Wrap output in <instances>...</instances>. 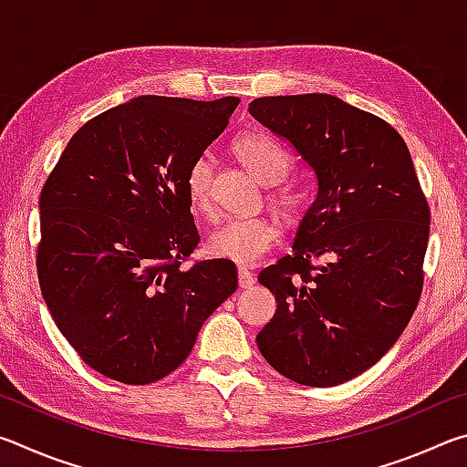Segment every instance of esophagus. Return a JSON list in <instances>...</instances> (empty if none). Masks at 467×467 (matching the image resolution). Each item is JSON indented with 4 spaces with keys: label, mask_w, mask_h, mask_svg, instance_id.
I'll list each match as a JSON object with an SVG mask.
<instances>
[{
    "label": "esophagus",
    "mask_w": 467,
    "mask_h": 467,
    "mask_svg": "<svg viewBox=\"0 0 467 467\" xmlns=\"http://www.w3.org/2000/svg\"><path fill=\"white\" fill-rule=\"evenodd\" d=\"M239 284L241 288H251L255 284V275H253L247 267H239Z\"/></svg>",
    "instance_id": "esophagus-1"
}]
</instances>
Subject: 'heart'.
I'll list each match as a JSON object with an SVG mask.
<instances>
[{
	"mask_svg": "<svg viewBox=\"0 0 467 467\" xmlns=\"http://www.w3.org/2000/svg\"><path fill=\"white\" fill-rule=\"evenodd\" d=\"M236 154L253 175L267 185L282 183L292 169V158L278 141L265 133H247L236 141ZM187 197L195 210L214 214V161L208 152L195 158L185 177ZM274 203L282 210L296 208V195L280 192L274 195ZM280 236L275 220L265 216H239L220 224L208 239V249L214 257L228 262L253 265L267 255Z\"/></svg>",
	"mask_w": 467,
	"mask_h": 467,
	"instance_id": "b5f03b06",
	"label": "heart"
}]
</instances>
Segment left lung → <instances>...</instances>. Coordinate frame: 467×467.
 Listing matches in <instances>:
<instances>
[{"label": "left lung", "mask_w": 467, "mask_h": 467, "mask_svg": "<svg viewBox=\"0 0 467 467\" xmlns=\"http://www.w3.org/2000/svg\"><path fill=\"white\" fill-rule=\"evenodd\" d=\"M249 113L317 177L292 255L257 275L278 300L259 352L295 383H346L398 342L420 298L431 210L412 156L381 117L331 94L255 99Z\"/></svg>", "instance_id": "obj_1"}]
</instances>
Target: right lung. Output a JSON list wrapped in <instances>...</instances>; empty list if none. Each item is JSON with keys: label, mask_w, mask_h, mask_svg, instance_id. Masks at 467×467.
Returning a JSON list of instances; mask_svg holds the SVG:
<instances>
[{"label": "right lung", "mask_w": 467, "mask_h": 467, "mask_svg": "<svg viewBox=\"0 0 467 467\" xmlns=\"http://www.w3.org/2000/svg\"><path fill=\"white\" fill-rule=\"evenodd\" d=\"M239 102H123L84 123L45 181L38 284L55 326L100 375L128 385L167 377L236 290L228 259L181 264L200 243L187 169Z\"/></svg>", "instance_id": "1"}]
</instances>
